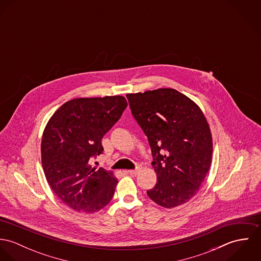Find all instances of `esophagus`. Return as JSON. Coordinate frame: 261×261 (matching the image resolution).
Listing matches in <instances>:
<instances>
[{"label": "esophagus", "mask_w": 261, "mask_h": 261, "mask_svg": "<svg viewBox=\"0 0 261 261\" xmlns=\"http://www.w3.org/2000/svg\"><path fill=\"white\" fill-rule=\"evenodd\" d=\"M141 169H142V167L141 166H139L137 169H135V170H129V171H127L130 175H137L140 171H141Z\"/></svg>", "instance_id": "34e87169"}]
</instances>
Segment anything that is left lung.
Returning a JSON list of instances; mask_svg holds the SVG:
<instances>
[{
	"label": "left lung",
	"instance_id": "8db88e82",
	"mask_svg": "<svg viewBox=\"0 0 261 261\" xmlns=\"http://www.w3.org/2000/svg\"><path fill=\"white\" fill-rule=\"evenodd\" d=\"M132 113L148 137L156 174L149 198L165 208L190 201L200 190L212 162L209 123L201 109L173 88L128 93Z\"/></svg>",
	"mask_w": 261,
	"mask_h": 261
}]
</instances>
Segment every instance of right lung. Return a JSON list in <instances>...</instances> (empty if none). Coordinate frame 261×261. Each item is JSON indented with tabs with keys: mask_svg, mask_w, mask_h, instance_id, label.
Returning a JSON list of instances; mask_svg holds the SVG:
<instances>
[{
	"mask_svg": "<svg viewBox=\"0 0 261 261\" xmlns=\"http://www.w3.org/2000/svg\"><path fill=\"white\" fill-rule=\"evenodd\" d=\"M126 107L120 95L74 98L54 112L44 128L41 160L46 180L76 212H97L112 199L117 179L112 171L93 167L90 159L102 152L103 136Z\"/></svg>",
	"mask_w": 261,
	"mask_h": 261,
	"instance_id": "right-lung-1",
	"label": "right lung"
}]
</instances>
